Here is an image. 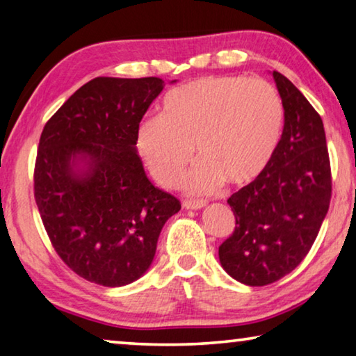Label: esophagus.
<instances>
[{
	"label": "esophagus",
	"instance_id": "1",
	"mask_svg": "<svg viewBox=\"0 0 356 356\" xmlns=\"http://www.w3.org/2000/svg\"><path fill=\"white\" fill-rule=\"evenodd\" d=\"M206 206L204 200H185L184 201V207L185 209H201Z\"/></svg>",
	"mask_w": 356,
	"mask_h": 356
}]
</instances>
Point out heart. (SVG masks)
I'll return each mask as SVG.
<instances>
[{"instance_id":"heart-1","label":"heart","mask_w":356,"mask_h":356,"mask_svg":"<svg viewBox=\"0 0 356 356\" xmlns=\"http://www.w3.org/2000/svg\"><path fill=\"white\" fill-rule=\"evenodd\" d=\"M285 107L273 83L259 77L207 76L176 87L163 99L161 117L140 123L139 155L163 187H176L193 161L185 187L211 193L227 180L247 185L266 171L279 149Z\"/></svg>"}]
</instances>
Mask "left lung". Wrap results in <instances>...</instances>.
I'll list each match as a JSON object with an SVG mask.
<instances>
[{
	"label": "left lung",
	"instance_id": "left-lung-1",
	"mask_svg": "<svg viewBox=\"0 0 356 356\" xmlns=\"http://www.w3.org/2000/svg\"><path fill=\"white\" fill-rule=\"evenodd\" d=\"M273 76L285 107L279 149L261 176L229 196L236 228L218 247L223 269L250 286L274 284L306 258L331 201L321 117L284 74Z\"/></svg>",
	"mask_w": 356,
	"mask_h": 356
}]
</instances>
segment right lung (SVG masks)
<instances>
[{
  "label": "right lung",
  "instance_id": "right-lung-1",
  "mask_svg": "<svg viewBox=\"0 0 356 356\" xmlns=\"http://www.w3.org/2000/svg\"><path fill=\"white\" fill-rule=\"evenodd\" d=\"M160 77H97L49 118L39 139L35 200L55 252L82 279L122 286L155 257L180 201L152 185L136 154L139 123ZM81 157L88 169L75 172Z\"/></svg>",
  "mask_w": 356,
  "mask_h": 356
}]
</instances>
